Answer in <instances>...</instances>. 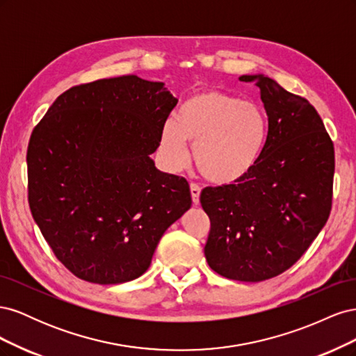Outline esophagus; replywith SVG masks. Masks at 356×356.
<instances>
[{
    "instance_id": "esophagus-1",
    "label": "esophagus",
    "mask_w": 356,
    "mask_h": 356,
    "mask_svg": "<svg viewBox=\"0 0 356 356\" xmlns=\"http://www.w3.org/2000/svg\"><path fill=\"white\" fill-rule=\"evenodd\" d=\"M190 193H191L193 203L199 204V202H200V187L197 184H195V182H191V184H190Z\"/></svg>"
}]
</instances>
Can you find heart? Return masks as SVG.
Here are the masks:
<instances>
[{
    "mask_svg": "<svg viewBox=\"0 0 356 356\" xmlns=\"http://www.w3.org/2000/svg\"><path fill=\"white\" fill-rule=\"evenodd\" d=\"M267 138V122L260 106L220 90L190 96L166 122L161 152L168 165L181 169L193 159L200 174L213 184H232L251 172Z\"/></svg>",
    "mask_w": 356,
    "mask_h": 356,
    "instance_id": "b5f03b06",
    "label": "heart"
}]
</instances>
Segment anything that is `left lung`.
I'll return each mask as SVG.
<instances>
[{
    "instance_id": "1",
    "label": "left lung",
    "mask_w": 356,
    "mask_h": 356,
    "mask_svg": "<svg viewBox=\"0 0 356 356\" xmlns=\"http://www.w3.org/2000/svg\"><path fill=\"white\" fill-rule=\"evenodd\" d=\"M255 83L268 117L263 153L234 184L200 195L211 220L204 257L212 270L242 282L285 272L324 227L331 211L334 147L318 111L264 74Z\"/></svg>"
}]
</instances>
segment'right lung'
<instances>
[{"label": "right lung", "mask_w": 356, "mask_h": 356, "mask_svg": "<svg viewBox=\"0 0 356 356\" xmlns=\"http://www.w3.org/2000/svg\"><path fill=\"white\" fill-rule=\"evenodd\" d=\"M178 99L161 81L122 75L74 86L32 131L28 199L58 260L83 281H134L191 207L186 178L152 154Z\"/></svg>", "instance_id": "obj_1"}]
</instances>
